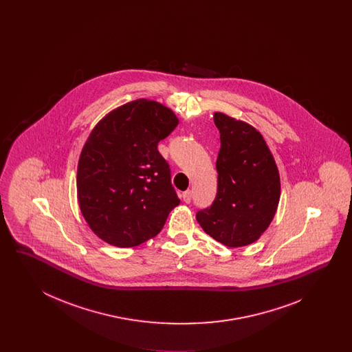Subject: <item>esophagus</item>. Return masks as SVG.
Returning a JSON list of instances; mask_svg holds the SVG:
<instances>
[{
	"mask_svg": "<svg viewBox=\"0 0 352 352\" xmlns=\"http://www.w3.org/2000/svg\"><path fill=\"white\" fill-rule=\"evenodd\" d=\"M182 198H184V201H186V203H190L191 198H192V192H191L190 190L184 191V194H182Z\"/></svg>",
	"mask_w": 352,
	"mask_h": 352,
	"instance_id": "1",
	"label": "esophagus"
}]
</instances>
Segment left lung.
Here are the masks:
<instances>
[{
	"label": "left lung",
	"mask_w": 352,
	"mask_h": 352,
	"mask_svg": "<svg viewBox=\"0 0 352 352\" xmlns=\"http://www.w3.org/2000/svg\"><path fill=\"white\" fill-rule=\"evenodd\" d=\"M214 121L220 133L218 192L197 220L219 243L244 247L261 236L277 211L280 174L260 132L220 112Z\"/></svg>",
	"instance_id": "1"
}]
</instances>
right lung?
I'll return each instance as SVG.
<instances>
[{
	"instance_id": "1",
	"label": "right lung",
	"mask_w": 352,
	"mask_h": 352,
	"mask_svg": "<svg viewBox=\"0 0 352 352\" xmlns=\"http://www.w3.org/2000/svg\"><path fill=\"white\" fill-rule=\"evenodd\" d=\"M178 122L165 105L138 99L109 112L89 134L78 165V201L91 230L108 244L145 243L179 204L157 149Z\"/></svg>"
}]
</instances>
